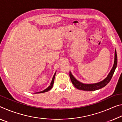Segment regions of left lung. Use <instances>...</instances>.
Here are the masks:
<instances>
[{"label": "left lung", "mask_w": 122, "mask_h": 122, "mask_svg": "<svg viewBox=\"0 0 122 122\" xmlns=\"http://www.w3.org/2000/svg\"><path fill=\"white\" fill-rule=\"evenodd\" d=\"M117 55L116 51L115 50V61H114V64L112 68L111 69V71L109 73V74H108L107 77L103 80L102 81L99 82L95 83V84H83L82 82H80L78 80H77L75 79L73 75L71 74V71H69V76H70L71 81L72 82L73 85L74 86L75 88L79 89L80 90H83V91H95L99 90L102 88L105 87L108 83L110 82V81L111 80V79L112 77L113 73L115 72V71L116 68L117 67Z\"/></svg>", "instance_id": "left-lung-1"}]
</instances>
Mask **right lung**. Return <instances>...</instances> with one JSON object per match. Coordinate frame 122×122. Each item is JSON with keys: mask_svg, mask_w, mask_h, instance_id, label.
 Masks as SVG:
<instances>
[{"mask_svg": "<svg viewBox=\"0 0 122 122\" xmlns=\"http://www.w3.org/2000/svg\"><path fill=\"white\" fill-rule=\"evenodd\" d=\"M55 74H56V72L55 73V74H54V76L53 77V79H52V80H51V85H50L49 87H48V88H47L46 89H45V90L42 91H41V92H37L36 93H44V92H46L48 91L51 90V89L52 88V87H53V84H54V79H55Z\"/></svg>", "mask_w": 122, "mask_h": 122, "instance_id": "right-lung-1", "label": "right lung"}]
</instances>
